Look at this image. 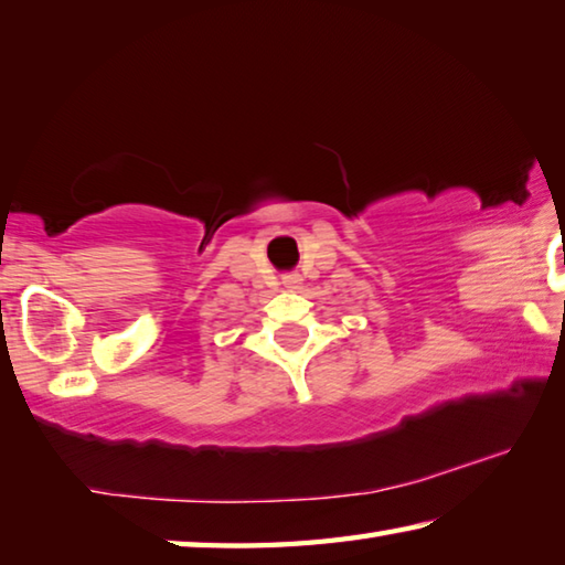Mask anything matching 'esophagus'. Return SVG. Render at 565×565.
I'll list each match as a JSON object with an SVG mask.
<instances>
[{
	"mask_svg": "<svg viewBox=\"0 0 565 565\" xmlns=\"http://www.w3.org/2000/svg\"><path fill=\"white\" fill-rule=\"evenodd\" d=\"M299 281H301V279H299V274H289V276H284V284H286V286H291V289H294V286L299 284Z\"/></svg>",
	"mask_w": 565,
	"mask_h": 565,
	"instance_id": "1",
	"label": "esophagus"
}]
</instances>
